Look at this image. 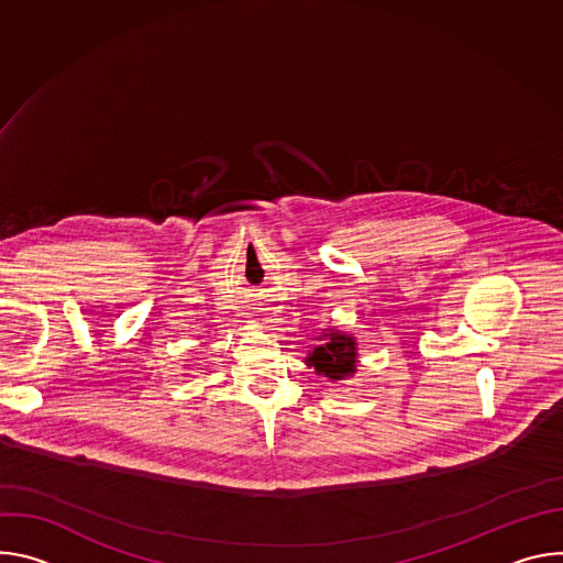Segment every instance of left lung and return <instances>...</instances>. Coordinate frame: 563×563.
Returning a JSON list of instances; mask_svg holds the SVG:
<instances>
[{
	"mask_svg": "<svg viewBox=\"0 0 563 563\" xmlns=\"http://www.w3.org/2000/svg\"><path fill=\"white\" fill-rule=\"evenodd\" d=\"M327 341L323 342L322 339ZM320 339V345H316L311 352H307L305 363L307 367H313L318 376H325L332 383L352 378L356 374L358 365V345L356 339L347 332L330 328L328 332L323 330V336Z\"/></svg>",
	"mask_w": 563,
	"mask_h": 563,
	"instance_id": "obj_1",
	"label": "left lung"
}]
</instances>
